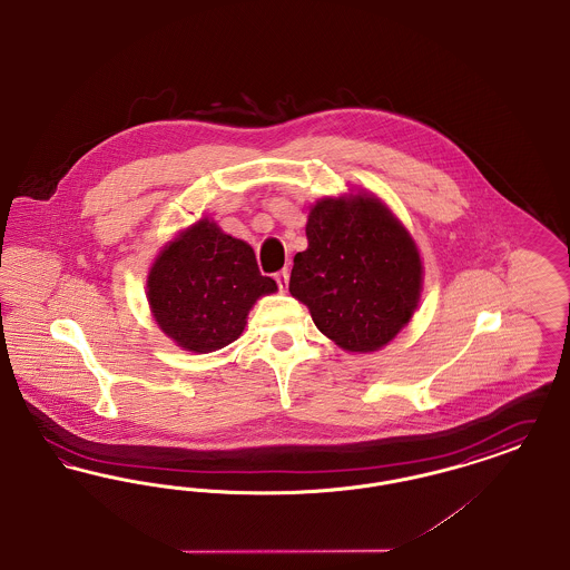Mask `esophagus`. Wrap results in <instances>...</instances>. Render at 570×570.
Returning a JSON list of instances; mask_svg holds the SVG:
<instances>
[{
	"label": "esophagus",
	"mask_w": 570,
	"mask_h": 570,
	"mask_svg": "<svg viewBox=\"0 0 570 570\" xmlns=\"http://www.w3.org/2000/svg\"><path fill=\"white\" fill-rule=\"evenodd\" d=\"M288 268H282V271H277L275 273V282H277V286H279V291L282 293H286V288H288Z\"/></svg>",
	"instance_id": "obj_1"
}]
</instances>
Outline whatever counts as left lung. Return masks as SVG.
I'll return each instance as SVG.
<instances>
[{
	"label": "left lung",
	"mask_w": 570,
	"mask_h": 570,
	"mask_svg": "<svg viewBox=\"0 0 570 570\" xmlns=\"http://www.w3.org/2000/svg\"><path fill=\"white\" fill-rule=\"evenodd\" d=\"M307 249L295 256L288 291L321 334L351 353H372L411 321L422 261L396 215L372 194L323 198L307 215Z\"/></svg>",
	"instance_id": "left-lung-1"
}]
</instances>
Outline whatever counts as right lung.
<instances>
[{"label":"right lung","mask_w":570,"mask_h":570,"mask_svg":"<svg viewBox=\"0 0 570 570\" xmlns=\"http://www.w3.org/2000/svg\"><path fill=\"white\" fill-rule=\"evenodd\" d=\"M275 291L254 249L210 219L169 240L146 282L157 325L191 353H213L235 342L254 303Z\"/></svg>","instance_id":"add662e5"}]
</instances>
